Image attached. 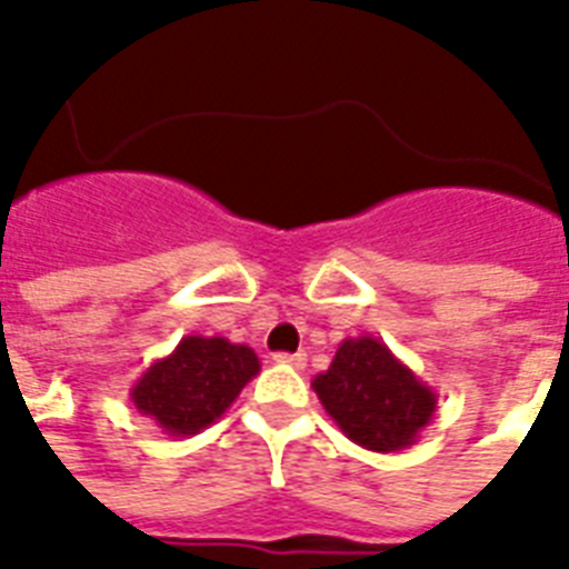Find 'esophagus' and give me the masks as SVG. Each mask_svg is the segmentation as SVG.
<instances>
[{
	"label": "esophagus",
	"mask_w": 569,
	"mask_h": 569,
	"mask_svg": "<svg viewBox=\"0 0 569 569\" xmlns=\"http://www.w3.org/2000/svg\"><path fill=\"white\" fill-rule=\"evenodd\" d=\"M274 363L292 366V369H303V366H307V355H303V351H298V355H274Z\"/></svg>",
	"instance_id": "1"
}]
</instances>
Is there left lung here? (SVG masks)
<instances>
[{"mask_svg": "<svg viewBox=\"0 0 569 569\" xmlns=\"http://www.w3.org/2000/svg\"><path fill=\"white\" fill-rule=\"evenodd\" d=\"M312 389L348 440L380 455L410 449L437 410V392L369 333L346 339Z\"/></svg>", "mask_w": 569, "mask_h": 569, "instance_id": "1", "label": "left lung"}]
</instances>
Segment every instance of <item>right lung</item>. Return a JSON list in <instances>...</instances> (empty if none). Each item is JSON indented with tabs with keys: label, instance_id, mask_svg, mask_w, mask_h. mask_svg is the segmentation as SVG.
<instances>
[{
	"label": "right lung",
	"instance_id": "right-lung-1",
	"mask_svg": "<svg viewBox=\"0 0 569 569\" xmlns=\"http://www.w3.org/2000/svg\"><path fill=\"white\" fill-rule=\"evenodd\" d=\"M257 372L253 348L194 333L156 360L129 389V398L168 437H191L218 422Z\"/></svg>",
	"mask_w": 569,
	"mask_h": 569
}]
</instances>
